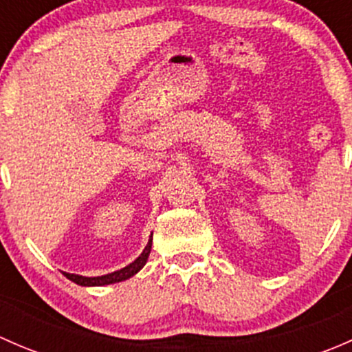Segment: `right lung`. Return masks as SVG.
Segmentation results:
<instances>
[{
	"label": "right lung",
	"instance_id": "1",
	"mask_svg": "<svg viewBox=\"0 0 352 352\" xmlns=\"http://www.w3.org/2000/svg\"><path fill=\"white\" fill-rule=\"evenodd\" d=\"M151 240H153V235H151L150 242H148L146 247H144L143 254H141L140 257L133 262V264L126 265V267L120 269V271L110 272V274H105V276H98V278H85V276L67 274V272H65V276L69 279V281L76 283V285H80V286H105V285H113V283L126 281V279H129L131 276L136 274V272L140 271L144 264H146L148 257H150V252H151Z\"/></svg>",
	"mask_w": 352,
	"mask_h": 352
}]
</instances>
